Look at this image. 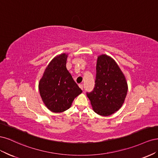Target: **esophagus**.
<instances>
[{
	"label": "esophagus",
	"instance_id": "esophagus-1",
	"mask_svg": "<svg viewBox=\"0 0 158 158\" xmlns=\"http://www.w3.org/2000/svg\"><path fill=\"white\" fill-rule=\"evenodd\" d=\"M78 86L81 89H83V85L82 84H78Z\"/></svg>",
	"mask_w": 158,
	"mask_h": 158
}]
</instances>
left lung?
<instances>
[{
    "label": "left lung",
    "mask_w": 158,
    "mask_h": 158,
    "mask_svg": "<svg viewBox=\"0 0 158 158\" xmlns=\"http://www.w3.org/2000/svg\"><path fill=\"white\" fill-rule=\"evenodd\" d=\"M95 83L94 90L87 93L94 111L102 116L117 111L125 102L128 84L119 66L110 56H98Z\"/></svg>",
    "instance_id": "obj_1"
}]
</instances>
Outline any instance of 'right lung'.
<instances>
[{
    "label": "right lung",
    "instance_id": "1",
    "mask_svg": "<svg viewBox=\"0 0 158 158\" xmlns=\"http://www.w3.org/2000/svg\"><path fill=\"white\" fill-rule=\"evenodd\" d=\"M67 57L68 54L64 52L54 57L39 82L42 101L53 113L69 109L75 98L82 92L66 69Z\"/></svg>",
    "mask_w": 158,
    "mask_h": 158
}]
</instances>
